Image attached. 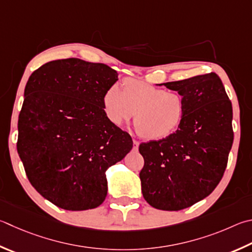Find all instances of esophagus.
<instances>
[{"mask_svg": "<svg viewBox=\"0 0 252 252\" xmlns=\"http://www.w3.org/2000/svg\"><path fill=\"white\" fill-rule=\"evenodd\" d=\"M139 145H140V143L136 140H133V150L134 151H138L139 150Z\"/></svg>", "mask_w": 252, "mask_h": 252, "instance_id": "34e87169", "label": "esophagus"}]
</instances>
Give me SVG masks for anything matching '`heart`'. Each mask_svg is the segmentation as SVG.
<instances>
[{
    "instance_id": "1",
    "label": "heart",
    "mask_w": 252,
    "mask_h": 252,
    "mask_svg": "<svg viewBox=\"0 0 252 252\" xmlns=\"http://www.w3.org/2000/svg\"><path fill=\"white\" fill-rule=\"evenodd\" d=\"M102 108L113 126H121L135 112L136 130L142 138L151 141L170 136L185 117L182 94L133 78L123 80L122 91L117 85L108 87L102 95Z\"/></svg>"
}]
</instances>
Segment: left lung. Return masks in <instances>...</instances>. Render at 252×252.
I'll return each instance as SVG.
<instances>
[{
  "label": "left lung",
  "instance_id": "8db88e82",
  "mask_svg": "<svg viewBox=\"0 0 252 252\" xmlns=\"http://www.w3.org/2000/svg\"><path fill=\"white\" fill-rule=\"evenodd\" d=\"M163 85L183 95L185 117L170 136L140 144L141 187L152 207L181 210L220 182L234 142L232 107L215 72Z\"/></svg>",
  "mask_w": 252,
  "mask_h": 252
}]
</instances>
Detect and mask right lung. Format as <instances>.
<instances>
[{"mask_svg":"<svg viewBox=\"0 0 252 252\" xmlns=\"http://www.w3.org/2000/svg\"><path fill=\"white\" fill-rule=\"evenodd\" d=\"M117 71L78 58L53 61L31 75L18 116L17 152L34 189L66 210L98 207L106 172L132 150L131 136L104 116L102 95Z\"/></svg>","mask_w":252,"mask_h":252,"instance_id":"1","label":"right lung"}]
</instances>
